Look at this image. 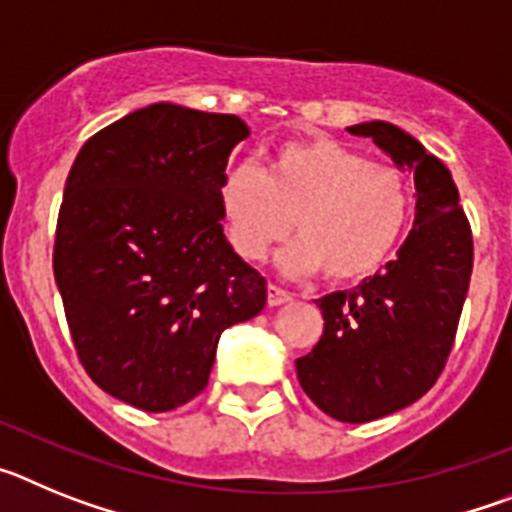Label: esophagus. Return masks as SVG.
<instances>
[{"instance_id":"1","label":"esophagus","mask_w":512,"mask_h":512,"mask_svg":"<svg viewBox=\"0 0 512 512\" xmlns=\"http://www.w3.org/2000/svg\"><path fill=\"white\" fill-rule=\"evenodd\" d=\"M292 300V295H289L287 289L277 287V284H269L266 287V302H269L271 307H277V305H284V302Z\"/></svg>"}]
</instances>
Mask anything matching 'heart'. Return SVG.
<instances>
[{
	"label": "heart",
	"instance_id": "1",
	"mask_svg": "<svg viewBox=\"0 0 512 512\" xmlns=\"http://www.w3.org/2000/svg\"><path fill=\"white\" fill-rule=\"evenodd\" d=\"M217 205L238 256L259 261L295 223L279 269L305 277L323 269L330 282H361L390 261L413 217L408 176L330 138L284 140L266 171H225Z\"/></svg>",
	"mask_w": 512,
	"mask_h": 512
}]
</instances>
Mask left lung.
Listing matches in <instances>:
<instances>
[{"instance_id": "1", "label": "left lung", "mask_w": 512, "mask_h": 512, "mask_svg": "<svg viewBox=\"0 0 512 512\" xmlns=\"http://www.w3.org/2000/svg\"><path fill=\"white\" fill-rule=\"evenodd\" d=\"M348 133L372 138L415 176L413 230L384 271L318 300L323 336L297 359V379L325 415L369 423L436 384L467 300L474 243L451 171L420 140L384 120Z\"/></svg>"}]
</instances>
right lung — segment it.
I'll list each match as a JSON object with an SVG mask.
<instances>
[{"label":"right lung","mask_w":512,"mask_h":512,"mask_svg":"<svg viewBox=\"0 0 512 512\" xmlns=\"http://www.w3.org/2000/svg\"><path fill=\"white\" fill-rule=\"evenodd\" d=\"M248 133L241 117L158 102L92 135L71 166L53 274L81 364L133 408L200 395L220 333L264 310L266 279L233 251L217 205Z\"/></svg>","instance_id":"1"}]
</instances>
